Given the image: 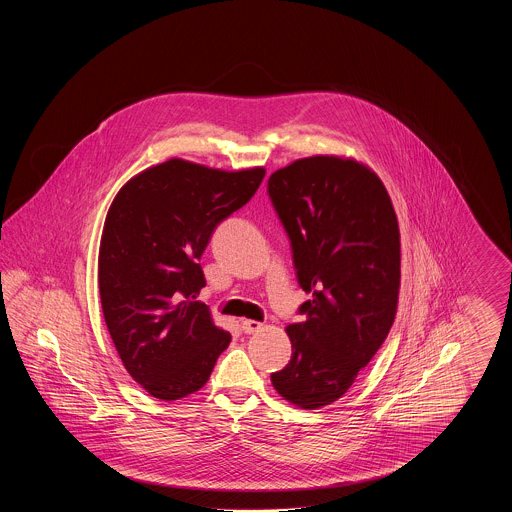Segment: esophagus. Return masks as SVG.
<instances>
[{
    "instance_id": "1",
    "label": "esophagus",
    "mask_w": 512,
    "mask_h": 512,
    "mask_svg": "<svg viewBox=\"0 0 512 512\" xmlns=\"http://www.w3.org/2000/svg\"><path fill=\"white\" fill-rule=\"evenodd\" d=\"M242 330L245 334H255V332L263 330V324L257 320H242Z\"/></svg>"
}]
</instances>
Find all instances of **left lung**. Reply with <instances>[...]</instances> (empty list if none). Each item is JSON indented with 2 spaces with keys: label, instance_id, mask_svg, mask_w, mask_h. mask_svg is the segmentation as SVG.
<instances>
[{
  "label": "left lung",
  "instance_id": "obj_1",
  "mask_svg": "<svg viewBox=\"0 0 512 512\" xmlns=\"http://www.w3.org/2000/svg\"><path fill=\"white\" fill-rule=\"evenodd\" d=\"M268 195L313 299L286 326L292 359L270 376L299 409L349 390L388 338L401 286L399 222L380 176L353 157L313 155L272 172Z\"/></svg>",
  "mask_w": 512,
  "mask_h": 512
}]
</instances>
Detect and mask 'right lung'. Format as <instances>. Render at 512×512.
Instances as JSON below:
<instances>
[{"label":"right lung","mask_w":512,"mask_h":512,"mask_svg":"<svg viewBox=\"0 0 512 512\" xmlns=\"http://www.w3.org/2000/svg\"><path fill=\"white\" fill-rule=\"evenodd\" d=\"M265 172L172 157L132 176L107 211L98 257L103 317L128 374L161 401L201 390L232 340L195 301L205 286L199 259Z\"/></svg>","instance_id":"obj_1"}]
</instances>
